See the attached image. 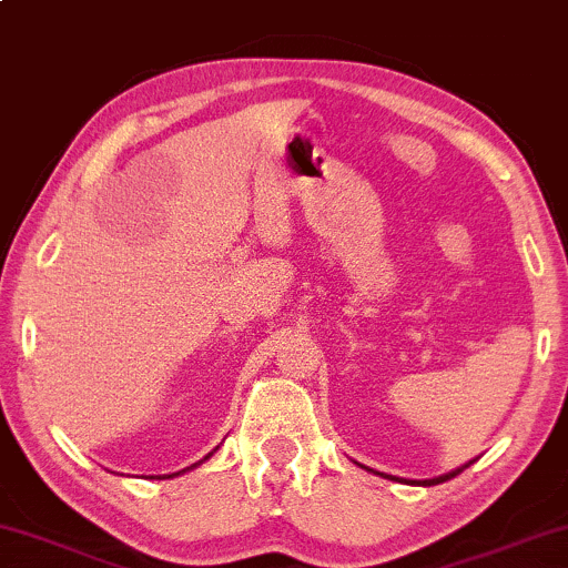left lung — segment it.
Wrapping results in <instances>:
<instances>
[{
	"label": "left lung",
	"instance_id": "1",
	"mask_svg": "<svg viewBox=\"0 0 568 568\" xmlns=\"http://www.w3.org/2000/svg\"><path fill=\"white\" fill-rule=\"evenodd\" d=\"M363 467V465H361ZM467 467V465H465ZM465 467H457V470H452V473H447V475H438V478H430V480H413V483H418V486H436V483H444V480H449V478H455V475H459L465 470ZM384 478H392V475H384ZM395 480V478H392Z\"/></svg>",
	"mask_w": 568,
	"mask_h": 568
}]
</instances>
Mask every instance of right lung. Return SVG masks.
<instances>
[{
	"mask_svg": "<svg viewBox=\"0 0 568 568\" xmlns=\"http://www.w3.org/2000/svg\"><path fill=\"white\" fill-rule=\"evenodd\" d=\"M207 457H213V452H210ZM207 457H205V459H207ZM196 465H200V463H196ZM196 465H192V467H196ZM186 470H189V467H186ZM181 473H184V470H181ZM173 475H179V473H173ZM173 475H169V478H173ZM163 478H165V475H163Z\"/></svg>",
	"mask_w": 568,
	"mask_h": 568,
	"instance_id": "add662e5",
	"label": "right lung"
}]
</instances>
